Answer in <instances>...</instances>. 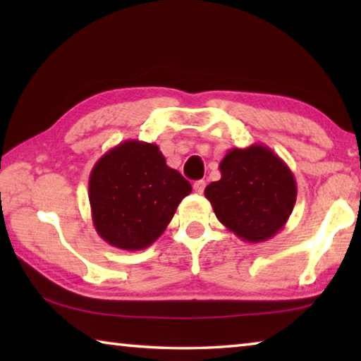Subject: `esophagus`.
<instances>
[{"instance_id": "1", "label": "esophagus", "mask_w": 361, "mask_h": 361, "mask_svg": "<svg viewBox=\"0 0 361 361\" xmlns=\"http://www.w3.org/2000/svg\"><path fill=\"white\" fill-rule=\"evenodd\" d=\"M204 189H205V181H204V180H199V181L194 183V191H195V192L202 194Z\"/></svg>"}]
</instances>
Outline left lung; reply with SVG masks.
Listing matches in <instances>:
<instances>
[{"mask_svg": "<svg viewBox=\"0 0 361 361\" xmlns=\"http://www.w3.org/2000/svg\"><path fill=\"white\" fill-rule=\"evenodd\" d=\"M221 178L205 188L219 223L248 243L272 239L296 204L295 175L266 145L232 148L219 162Z\"/></svg>", "mask_w": 361, "mask_h": 361, "instance_id": "left-lung-1", "label": "left lung"}]
</instances>
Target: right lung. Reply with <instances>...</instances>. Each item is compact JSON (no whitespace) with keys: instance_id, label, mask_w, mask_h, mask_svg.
I'll return each mask as SVG.
<instances>
[{"instance_id":"1","label":"right lung","mask_w":361,"mask_h":361,"mask_svg":"<svg viewBox=\"0 0 361 361\" xmlns=\"http://www.w3.org/2000/svg\"><path fill=\"white\" fill-rule=\"evenodd\" d=\"M191 191V183L167 166L157 145L126 140L106 151L90 172L94 228L109 245L138 252L164 234Z\"/></svg>"}]
</instances>
